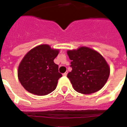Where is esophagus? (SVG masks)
Masks as SVG:
<instances>
[{"mask_svg":"<svg viewBox=\"0 0 127 127\" xmlns=\"http://www.w3.org/2000/svg\"><path fill=\"white\" fill-rule=\"evenodd\" d=\"M67 73H68V72H65V73H64L63 74V76H66L67 75Z\"/></svg>","mask_w":127,"mask_h":127,"instance_id":"esophagus-1","label":"esophagus"}]
</instances>
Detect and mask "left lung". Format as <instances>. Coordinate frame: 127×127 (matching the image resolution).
Returning <instances> with one entry per match:
<instances>
[{
    "label": "left lung",
    "instance_id": "obj_1",
    "mask_svg": "<svg viewBox=\"0 0 127 127\" xmlns=\"http://www.w3.org/2000/svg\"><path fill=\"white\" fill-rule=\"evenodd\" d=\"M72 71L67 74L74 89L83 94H91L104 86L110 68L104 57L88 47L67 51Z\"/></svg>",
    "mask_w": 127,
    "mask_h": 127
}]
</instances>
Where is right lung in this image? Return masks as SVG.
<instances>
[{"label": "right lung", "instance_id": "add662e5", "mask_svg": "<svg viewBox=\"0 0 127 127\" xmlns=\"http://www.w3.org/2000/svg\"><path fill=\"white\" fill-rule=\"evenodd\" d=\"M59 53L48 44H42L29 51L20 62L18 70L20 82L29 92L46 95L57 88L62 76L54 59Z\"/></svg>", "mask_w": 127, "mask_h": 127}]
</instances>
